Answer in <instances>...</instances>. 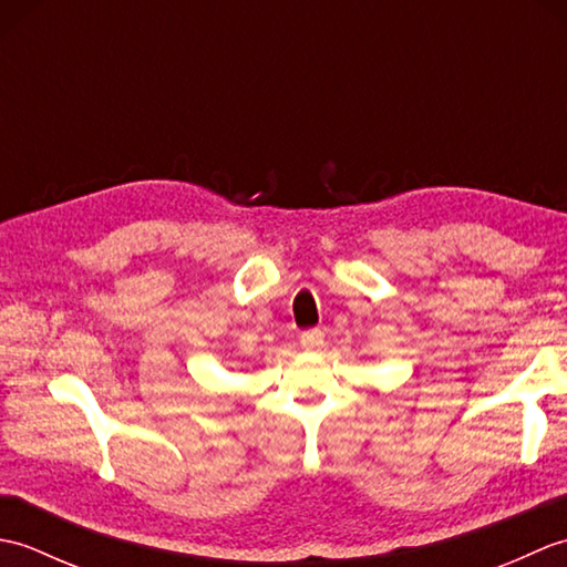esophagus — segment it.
<instances>
[{"label": "esophagus", "instance_id": "obj_1", "mask_svg": "<svg viewBox=\"0 0 567 567\" xmlns=\"http://www.w3.org/2000/svg\"><path fill=\"white\" fill-rule=\"evenodd\" d=\"M323 346V331L321 329H309L302 333V348L305 351H319Z\"/></svg>", "mask_w": 567, "mask_h": 567}]
</instances>
